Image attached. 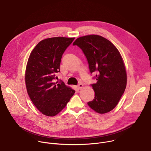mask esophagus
I'll list each match as a JSON object with an SVG mask.
<instances>
[{"label": "esophagus", "instance_id": "1", "mask_svg": "<svg viewBox=\"0 0 151 151\" xmlns=\"http://www.w3.org/2000/svg\"><path fill=\"white\" fill-rule=\"evenodd\" d=\"M83 87V85L82 83H79L78 85V88L79 89V90H81L82 88Z\"/></svg>", "mask_w": 151, "mask_h": 151}]
</instances>
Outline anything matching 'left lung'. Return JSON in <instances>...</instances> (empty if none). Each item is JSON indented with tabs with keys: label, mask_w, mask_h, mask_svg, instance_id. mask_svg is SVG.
I'll return each mask as SVG.
<instances>
[{
	"label": "left lung",
	"mask_w": 151,
	"mask_h": 151,
	"mask_svg": "<svg viewBox=\"0 0 151 151\" xmlns=\"http://www.w3.org/2000/svg\"><path fill=\"white\" fill-rule=\"evenodd\" d=\"M87 59L91 73L97 72L92 84L94 99L88 105L103 114L113 110L124 93L127 72L122 58L115 46L107 39L96 35L78 37L73 42Z\"/></svg>",
	"instance_id": "1"
}]
</instances>
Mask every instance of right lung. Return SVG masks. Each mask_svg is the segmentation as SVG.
<instances>
[{"label":"right lung","instance_id":"1","mask_svg":"<svg viewBox=\"0 0 151 151\" xmlns=\"http://www.w3.org/2000/svg\"><path fill=\"white\" fill-rule=\"evenodd\" d=\"M75 37H54L39 42L31 52L26 66L25 82L29 96L36 108L46 116L60 112L75 91L58 79L62 55Z\"/></svg>","mask_w":151,"mask_h":151}]
</instances>
